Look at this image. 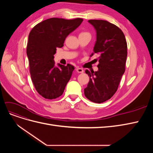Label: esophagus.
I'll return each mask as SVG.
<instances>
[{
    "label": "esophagus",
    "instance_id": "obj_1",
    "mask_svg": "<svg viewBox=\"0 0 153 153\" xmlns=\"http://www.w3.org/2000/svg\"><path fill=\"white\" fill-rule=\"evenodd\" d=\"M76 71L78 73H82L84 72V69H82V68H76Z\"/></svg>",
    "mask_w": 153,
    "mask_h": 153
}]
</instances>
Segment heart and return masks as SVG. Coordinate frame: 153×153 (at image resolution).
<instances>
[{"mask_svg": "<svg viewBox=\"0 0 153 153\" xmlns=\"http://www.w3.org/2000/svg\"><path fill=\"white\" fill-rule=\"evenodd\" d=\"M84 33H87V32H82V33H81V34H84Z\"/></svg>", "mask_w": 153, "mask_h": 153, "instance_id": "obj_1", "label": "heart"}]
</instances>
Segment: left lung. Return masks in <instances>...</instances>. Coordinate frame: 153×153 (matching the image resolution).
<instances>
[{
  "label": "left lung",
  "instance_id": "1",
  "mask_svg": "<svg viewBox=\"0 0 153 153\" xmlns=\"http://www.w3.org/2000/svg\"><path fill=\"white\" fill-rule=\"evenodd\" d=\"M88 22L96 32L94 53L99 55L97 71L86 69L89 76L84 89L86 98L96 103L110 99L117 91L125 71L127 58V43L123 31L111 23L101 20H90Z\"/></svg>",
  "mask_w": 153,
  "mask_h": 153
}]
</instances>
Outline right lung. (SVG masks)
Listing matches in <instances>:
<instances>
[{
  "instance_id": "1",
  "label": "right lung",
  "mask_w": 153,
  "mask_h": 153,
  "mask_svg": "<svg viewBox=\"0 0 153 153\" xmlns=\"http://www.w3.org/2000/svg\"><path fill=\"white\" fill-rule=\"evenodd\" d=\"M82 18H52L39 23L29 35L27 47L30 73L37 92L46 99L61 96L75 68L71 64L55 65L57 48H62L66 37L82 22Z\"/></svg>"
}]
</instances>
